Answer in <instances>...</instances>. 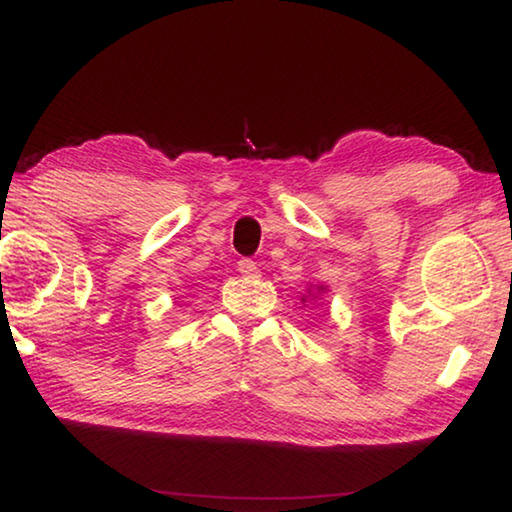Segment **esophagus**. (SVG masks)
<instances>
[{
  "mask_svg": "<svg viewBox=\"0 0 512 512\" xmlns=\"http://www.w3.org/2000/svg\"><path fill=\"white\" fill-rule=\"evenodd\" d=\"M237 271H239L241 275H246V277H259V266L253 262V259H248V257L239 259V262H237Z\"/></svg>",
  "mask_w": 512,
  "mask_h": 512,
  "instance_id": "obj_1",
  "label": "esophagus"
}]
</instances>
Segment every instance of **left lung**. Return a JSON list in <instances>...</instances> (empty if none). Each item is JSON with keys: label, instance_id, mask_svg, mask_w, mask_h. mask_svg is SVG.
<instances>
[{"label": "left lung", "instance_id": "obj_1", "mask_svg": "<svg viewBox=\"0 0 512 512\" xmlns=\"http://www.w3.org/2000/svg\"><path fill=\"white\" fill-rule=\"evenodd\" d=\"M320 291H323V287H320Z\"/></svg>", "mask_w": 512, "mask_h": 512}]
</instances>
